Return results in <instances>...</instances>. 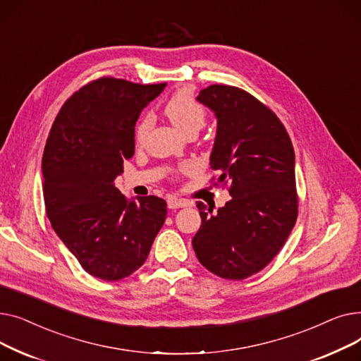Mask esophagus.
Here are the masks:
<instances>
[{
	"instance_id": "obj_1",
	"label": "esophagus",
	"mask_w": 361,
	"mask_h": 361,
	"mask_svg": "<svg viewBox=\"0 0 361 361\" xmlns=\"http://www.w3.org/2000/svg\"><path fill=\"white\" fill-rule=\"evenodd\" d=\"M166 203H168L169 209H178V207H185V206H190V204H192L190 202H187V200H184V199L174 197V196H169L168 200H166Z\"/></svg>"
}]
</instances>
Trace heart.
<instances>
[{"label":"heart","mask_w":361,"mask_h":361,"mask_svg":"<svg viewBox=\"0 0 361 361\" xmlns=\"http://www.w3.org/2000/svg\"><path fill=\"white\" fill-rule=\"evenodd\" d=\"M165 112L168 118L171 120L178 130L183 133L188 130H200L206 121V111L204 108L195 99L193 94L188 90H180L173 94L165 106ZM152 127V116L147 112L139 120L136 130H135V139L137 143H143L147 133ZM188 165H184L181 171H188Z\"/></svg>","instance_id":"1"}]
</instances>
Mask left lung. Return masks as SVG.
Instances as JSON below:
<instances>
[{
	"label": "left lung",
	"instance_id": "left-lung-1",
	"mask_svg": "<svg viewBox=\"0 0 361 361\" xmlns=\"http://www.w3.org/2000/svg\"><path fill=\"white\" fill-rule=\"evenodd\" d=\"M196 101L215 114L209 164L218 183L231 184V200L216 214L215 204L197 203L202 225L192 244L207 271L244 279L278 255L295 224L293 143L275 114L243 89L212 85Z\"/></svg>",
	"mask_w": 361,
	"mask_h": 361
}]
</instances>
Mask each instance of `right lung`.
Here are the masks:
<instances>
[{"instance_id": "obj_1", "label": "right lung", "mask_w": 361, "mask_h": 361, "mask_svg": "<svg viewBox=\"0 0 361 361\" xmlns=\"http://www.w3.org/2000/svg\"><path fill=\"white\" fill-rule=\"evenodd\" d=\"M164 87L94 80L67 99L45 145L42 190L52 228L82 268L104 281L137 271L165 222L164 199H127L114 185L135 154L140 112Z\"/></svg>"}]
</instances>
